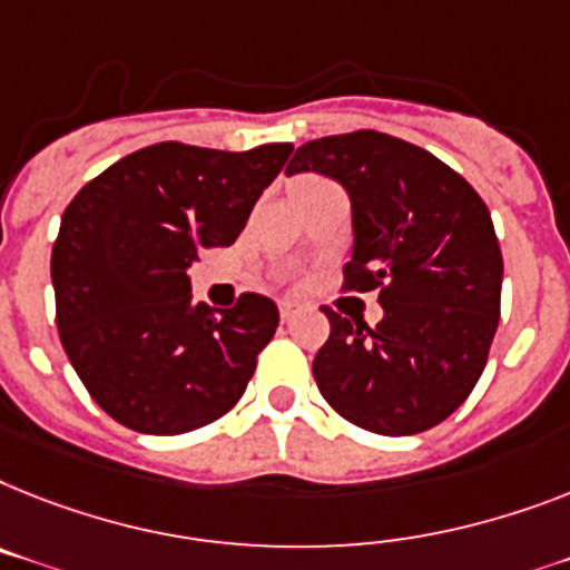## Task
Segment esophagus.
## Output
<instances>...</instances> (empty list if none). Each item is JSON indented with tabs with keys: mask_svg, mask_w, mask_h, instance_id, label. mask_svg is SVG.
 Listing matches in <instances>:
<instances>
[{
	"mask_svg": "<svg viewBox=\"0 0 570 570\" xmlns=\"http://www.w3.org/2000/svg\"><path fill=\"white\" fill-rule=\"evenodd\" d=\"M303 312V305L296 303V299H282L279 303V314H282V320H291V317H296V314Z\"/></svg>",
	"mask_w": 570,
	"mask_h": 570,
	"instance_id": "obj_1",
	"label": "esophagus"
}]
</instances>
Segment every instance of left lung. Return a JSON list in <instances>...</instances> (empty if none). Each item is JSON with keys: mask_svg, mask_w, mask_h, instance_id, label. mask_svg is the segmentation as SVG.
<instances>
[{"mask_svg": "<svg viewBox=\"0 0 570 570\" xmlns=\"http://www.w3.org/2000/svg\"><path fill=\"white\" fill-rule=\"evenodd\" d=\"M299 171L346 189L355 242L343 288H379L384 308L375 328L323 308L320 393L373 434L440 425L481 379L501 314L504 258L487 204L443 159L379 130L305 142L285 168Z\"/></svg>", "mask_w": 570, "mask_h": 570, "instance_id": "1", "label": "left lung"}]
</instances>
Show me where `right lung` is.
Segmentation results:
<instances>
[{"label": "right lung", "instance_id": "right-lung-1", "mask_svg": "<svg viewBox=\"0 0 570 570\" xmlns=\"http://www.w3.org/2000/svg\"><path fill=\"white\" fill-rule=\"evenodd\" d=\"M291 150L148 145L66 206L51 250L60 343L89 396L125 428L186 434L247 390L279 308L242 294L215 317L191 303L189 267L204 247L238 238Z\"/></svg>", "mask_w": 570, "mask_h": 570}]
</instances>
